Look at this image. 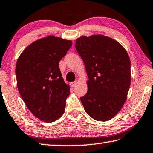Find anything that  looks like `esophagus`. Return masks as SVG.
I'll list each match as a JSON object with an SVG mask.
<instances>
[{"instance_id":"esophagus-1","label":"esophagus","mask_w":153,"mask_h":153,"mask_svg":"<svg viewBox=\"0 0 153 153\" xmlns=\"http://www.w3.org/2000/svg\"><path fill=\"white\" fill-rule=\"evenodd\" d=\"M76 85H77V82L76 81L71 82V86H72V87H75Z\"/></svg>"}]
</instances>
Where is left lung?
<instances>
[{"label": "left lung", "mask_w": 153, "mask_h": 153, "mask_svg": "<svg viewBox=\"0 0 153 153\" xmlns=\"http://www.w3.org/2000/svg\"><path fill=\"white\" fill-rule=\"evenodd\" d=\"M75 48L88 77L87 93L80 99L85 111L96 120H111L125 103L130 88L127 52L116 40L102 34L79 37Z\"/></svg>", "instance_id": "1"}]
</instances>
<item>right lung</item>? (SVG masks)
<instances>
[{
    "instance_id": "1",
    "label": "right lung",
    "mask_w": 153,
    "mask_h": 153,
    "mask_svg": "<svg viewBox=\"0 0 153 153\" xmlns=\"http://www.w3.org/2000/svg\"><path fill=\"white\" fill-rule=\"evenodd\" d=\"M72 45L71 40L51 35L31 43L17 60L19 93L29 111L44 122L55 121L65 112L70 86L59 64Z\"/></svg>"
}]
</instances>
